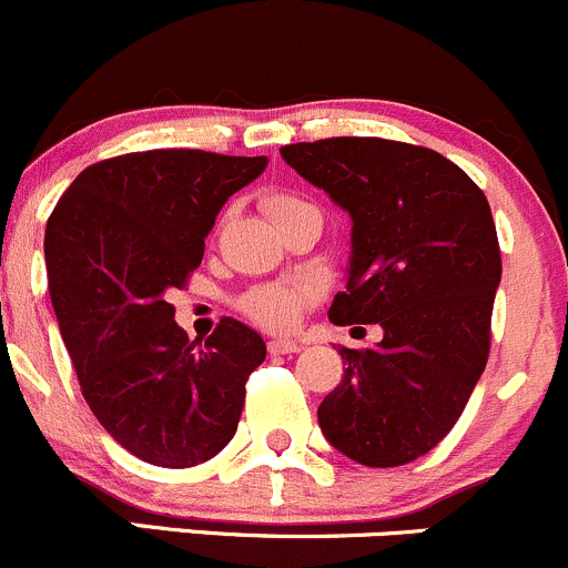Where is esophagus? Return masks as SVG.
<instances>
[{"label": "esophagus", "mask_w": 568, "mask_h": 568, "mask_svg": "<svg viewBox=\"0 0 568 568\" xmlns=\"http://www.w3.org/2000/svg\"><path fill=\"white\" fill-rule=\"evenodd\" d=\"M268 351L272 354H296V351H302V343H296V339H272Z\"/></svg>", "instance_id": "obj_1"}]
</instances>
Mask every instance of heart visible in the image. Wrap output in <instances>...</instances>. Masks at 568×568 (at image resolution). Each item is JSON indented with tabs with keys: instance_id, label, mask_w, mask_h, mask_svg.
Wrapping results in <instances>:
<instances>
[{
	"instance_id": "1",
	"label": "heart",
	"mask_w": 568,
	"mask_h": 568,
	"mask_svg": "<svg viewBox=\"0 0 568 568\" xmlns=\"http://www.w3.org/2000/svg\"><path fill=\"white\" fill-rule=\"evenodd\" d=\"M261 206H264L266 217L274 225L285 223L294 214L315 209L307 199H302L296 193H268L261 201ZM304 307H307V291L296 288V285H261V288L250 291L242 302V310L255 324L274 332L294 329L300 324Z\"/></svg>"
}]
</instances>
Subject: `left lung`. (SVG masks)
<instances>
[{
	"label": "left lung",
	"mask_w": 568,
	"mask_h": 568,
	"mask_svg": "<svg viewBox=\"0 0 568 568\" xmlns=\"http://www.w3.org/2000/svg\"><path fill=\"white\" fill-rule=\"evenodd\" d=\"M280 154L354 220L329 321L384 329L373 348H339L345 373L318 425L367 468L414 463L457 425L489 356L500 247L485 193L444 154L403 141L343 135Z\"/></svg>",
	"instance_id": "obj_1"
}]
</instances>
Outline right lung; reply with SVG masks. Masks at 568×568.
Instances as JSON below:
<instances>
[{
  "label": "right lung",
  "mask_w": 568,
  "mask_h": 568,
  "mask_svg": "<svg viewBox=\"0 0 568 568\" xmlns=\"http://www.w3.org/2000/svg\"><path fill=\"white\" fill-rule=\"evenodd\" d=\"M264 169L204 149L119 154L83 169L48 217V291L81 394L143 463L193 468L234 438L266 343L234 318L190 343L169 296L201 266L225 201Z\"/></svg>",
  "instance_id": "add662e5"
}]
</instances>
